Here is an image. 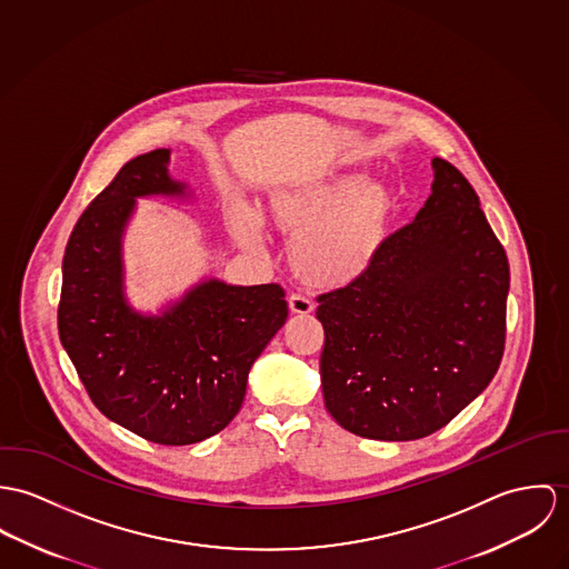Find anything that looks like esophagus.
Masks as SVG:
<instances>
[{
  "label": "esophagus",
  "instance_id": "34e87169",
  "mask_svg": "<svg viewBox=\"0 0 569 569\" xmlns=\"http://www.w3.org/2000/svg\"><path fill=\"white\" fill-rule=\"evenodd\" d=\"M288 306H290L292 315H310V312H315V303L306 295H290L288 297Z\"/></svg>",
  "mask_w": 569,
  "mask_h": 569
}]
</instances>
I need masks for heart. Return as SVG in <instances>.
Listing matches in <instances>:
<instances>
[{
    "label": "heart",
    "mask_w": 569,
    "mask_h": 569,
    "mask_svg": "<svg viewBox=\"0 0 569 569\" xmlns=\"http://www.w3.org/2000/svg\"><path fill=\"white\" fill-rule=\"evenodd\" d=\"M390 213V193L360 177L286 191L270 200L272 222L292 236L290 263L312 286H345L358 279L378 253ZM233 233L253 244L257 222L238 216Z\"/></svg>",
    "instance_id": "obj_1"
}]
</instances>
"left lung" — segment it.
<instances>
[{"mask_svg": "<svg viewBox=\"0 0 569 569\" xmlns=\"http://www.w3.org/2000/svg\"><path fill=\"white\" fill-rule=\"evenodd\" d=\"M432 168L417 218L379 244L358 279L316 297L325 408L365 439L435 435L505 356V247L460 170L439 157Z\"/></svg>", "mask_w": 569, "mask_h": 569, "instance_id": "left-lung-1", "label": "left lung"}]
</instances>
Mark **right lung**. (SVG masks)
Wrapping results in <instances>:
<instances>
[{"label": "right lung", "mask_w": 569, "mask_h": 569, "mask_svg": "<svg viewBox=\"0 0 569 569\" xmlns=\"http://www.w3.org/2000/svg\"><path fill=\"white\" fill-rule=\"evenodd\" d=\"M170 150L124 163L78 218L63 257L59 336L93 406L132 435L191 445L240 412L259 353L288 318L279 283L204 281L161 316L134 315L122 292L120 240L137 196L183 193Z\"/></svg>", "instance_id": "add662e5"}]
</instances>
